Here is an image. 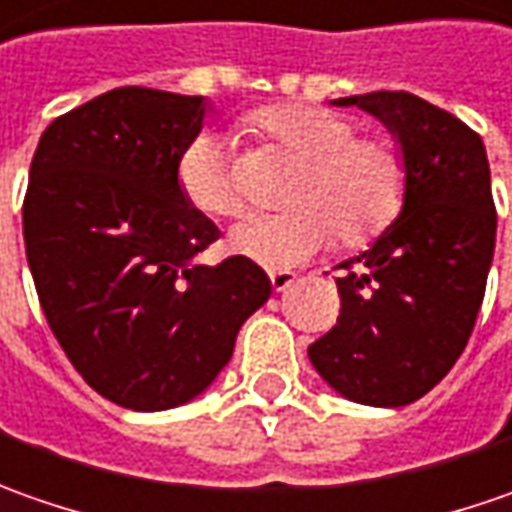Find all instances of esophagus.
<instances>
[{"mask_svg":"<svg viewBox=\"0 0 512 512\" xmlns=\"http://www.w3.org/2000/svg\"><path fill=\"white\" fill-rule=\"evenodd\" d=\"M269 280H272L274 291H286L297 280V274L289 272V269H277V272H269Z\"/></svg>","mask_w":512,"mask_h":512,"instance_id":"34e87169","label":"esophagus"}]
</instances>
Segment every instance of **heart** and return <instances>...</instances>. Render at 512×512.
<instances>
[{
	"label": "heart",
	"mask_w": 512,
	"mask_h": 512,
	"mask_svg": "<svg viewBox=\"0 0 512 512\" xmlns=\"http://www.w3.org/2000/svg\"><path fill=\"white\" fill-rule=\"evenodd\" d=\"M266 147L300 164L289 189V215H255L238 223L229 249L266 269H289L323 252L334 232L343 246H365L402 209L408 167L394 141L357 138V121L326 107L283 101L249 115ZM186 201L215 218L246 206L232 144L215 133L195 135L178 161Z\"/></svg>",
	"instance_id": "heart-1"
}]
</instances>
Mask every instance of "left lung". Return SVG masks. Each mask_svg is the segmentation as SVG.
<instances>
[{"label": "left lung", "instance_id": "8db88e82", "mask_svg": "<svg viewBox=\"0 0 512 512\" xmlns=\"http://www.w3.org/2000/svg\"><path fill=\"white\" fill-rule=\"evenodd\" d=\"M394 135L408 167L405 201L362 255L340 263L337 326L309 345L340 397L399 408L425 397L465 351L482 309L496 206L482 138L405 90L334 98Z\"/></svg>", "mask_w": 512, "mask_h": 512}]
</instances>
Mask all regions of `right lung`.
<instances>
[{"mask_svg":"<svg viewBox=\"0 0 512 512\" xmlns=\"http://www.w3.org/2000/svg\"><path fill=\"white\" fill-rule=\"evenodd\" d=\"M209 101L118 87L47 127L22 226L39 303L84 382L130 411L203 394L272 294L246 257L195 255L218 226L186 201L178 161Z\"/></svg>","mask_w":512,"mask_h":512,"instance_id":"1","label":"right lung"}]
</instances>
